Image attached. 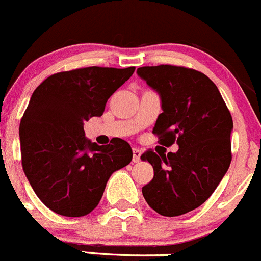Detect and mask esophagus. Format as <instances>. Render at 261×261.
<instances>
[{
	"label": "esophagus",
	"mask_w": 261,
	"mask_h": 261,
	"mask_svg": "<svg viewBox=\"0 0 261 261\" xmlns=\"http://www.w3.org/2000/svg\"><path fill=\"white\" fill-rule=\"evenodd\" d=\"M140 156H142V151L139 148H133V161L134 163H139Z\"/></svg>",
	"instance_id": "obj_1"
}]
</instances>
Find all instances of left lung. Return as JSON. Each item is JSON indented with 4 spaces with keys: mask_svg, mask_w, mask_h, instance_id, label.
<instances>
[{
    "mask_svg": "<svg viewBox=\"0 0 261 261\" xmlns=\"http://www.w3.org/2000/svg\"><path fill=\"white\" fill-rule=\"evenodd\" d=\"M138 75L161 98L163 113L152 133L175 153L148 149L140 159L153 166V179L142 189L148 205L174 217L200 206L226 174L231 163L233 118L221 93L203 72L160 65L138 69Z\"/></svg>",
    "mask_w": 261,
    "mask_h": 261,
    "instance_id": "left-lung-1",
    "label": "left lung"
}]
</instances>
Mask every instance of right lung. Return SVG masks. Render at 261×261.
I'll return each instance as SVG.
<instances>
[{
    "mask_svg": "<svg viewBox=\"0 0 261 261\" xmlns=\"http://www.w3.org/2000/svg\"><path fill=\"white\" fill-rule=\"evenodd\" d=\"M135 67H83L53 74L34 91L20 119L22 166L37 198L66 217L95 210L114 171L133 151L114 138L98 145L84 135V121L102 116L108 98Z\"/></svg>",
    "mask_w": 261,
    "mask_h": 261,
    "instance_id": "obj_1",
    "label": "right lung"
}]
</instances>
